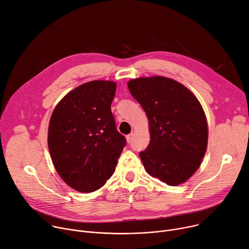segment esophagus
I'll list each match as a JSON object with an SVG mask.
<instances>
[{
  "mask_svg": "<svg viewBox=\"0 0 249 249\" xmlns=\"http://www.w3.org/2000/svg\"><path fill=\"white\" fill-rule=\"evenodd\" d=\"M133 137H134V134H133V133H131V134L127 135V136H126V140H127V142H128V143H130V142H131V140L133 139Z\"/></svg>",
  "mask_w": 249,
  "mask_h": 249,
  "instance_id": "1",
  "label": "esophagus"
}]
</instances>
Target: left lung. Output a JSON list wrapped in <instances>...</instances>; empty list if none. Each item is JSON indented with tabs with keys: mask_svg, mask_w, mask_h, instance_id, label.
Listing matches in <instances>:
<instances>
[{
	"mask_svg": "<svg viewBox=\"0 0 249 249\" xmlns=\"http://www.w3.org/2000/svg\"><path fill=\"white\" fill-rule=\"evenodd\" d=\"M127 85L148 117L150 143L140 153L146 172L169 186L186 183L208 148V121L198 99L182 83L159 75Z\"/></svg>",
	"mask_w": 249,
	"mask_h": 249,
	"instance_id": "1",
	"label": "left lung"
}]
</instances>
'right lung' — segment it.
Masks as SVG:
<instances>
[{"label": "right lung", "instance_id": "obj_1", "mask_svg": "<svg viewBox=\"0 0 249 249\" xmlns=\"http://www.w3.org/2000/svg\"><path fill=\"white\" fill-rule=\"evenodd\" d=\"M116 86L111 80L83 83L56 104L51 116L48 145L53 164L77 192L103 187L126 144L111 112Z\"/></svg>", "mask_w": 249, "mask_h": 249}]
</instances>
